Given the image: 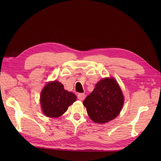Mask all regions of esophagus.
I'll list each match as a JSON object with an SVG mask.
<instances>
[{
    "label": "esophagus",
    "mask_w": 161,
    "mask_h": 161,
    "mask_svg": "<svg viewBox=\"0 0 161 161\" xmlns=\"http://www.w3.org/2000/svg\"><path fill=\"white\" fill-rule=\"evenodd\" d=\"M85 94H83V93H80L78 94V98L80 100V101H83L84 100V99L85 98Z\"/></svg>",
    "instance_id": "1"
}]
</instances>
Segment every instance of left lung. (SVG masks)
I'll list each match as a JSON object with an SVG mask.
<instances>
[{
  "instance_id": "left-lung-1",
  "label": "left lung",
  "mask_w": 161,
  "mask_h": 161,
  "mask_svg": "<svg viewBox=\"0 0 161 161\" xmlns=\"http://www.w3.org/2000/svg\"><path fill=\"white\" fill-rule=\"evenodd\" d=\"M124 96L114 78H104L98 82L83 101L88 116L96 123L104 124L116 118L123 104Z\"/></svg>"
}]
</instances>
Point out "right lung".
<instances>
[{
    "mask_svg": "<svg viewBox=\"0 0 161 161\" xmlns=\"http://www.w3.org/2000/svg\"><path fill=\"white\" fill-rule=\"evenodd\" d=\"M76 100V96L64 90L62 83L54 81L44 86L41 94L40 102L43 113L48 117L61 116L68 107Z\"/></svg>",
    "mask_w": 161,
    "mask_h": 161,
    "instance_id": "right-lung-1",
    "label": "right lung"
}]
</instances>
